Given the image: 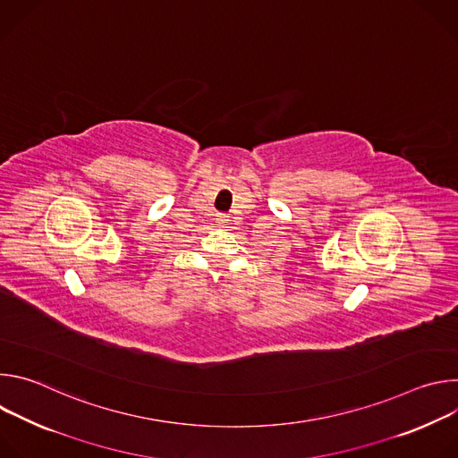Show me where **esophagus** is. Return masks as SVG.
Instances as JSON below:
<instances>
[{"mask_svg":"<svg viewBox=\"0 0 458 458\" xmlns=\"http://www.w3.org/2000/svg\"><path fill=\"white\" fill-rule=\"evenodd\" d=\"M217 221H219V223H225V221H226V216L219 214V216H217Z\"/></svg>","mask_w":458,"mask_h":458,"instance_id":"esophagus-1","label":"esophagus"}]
</instances>
